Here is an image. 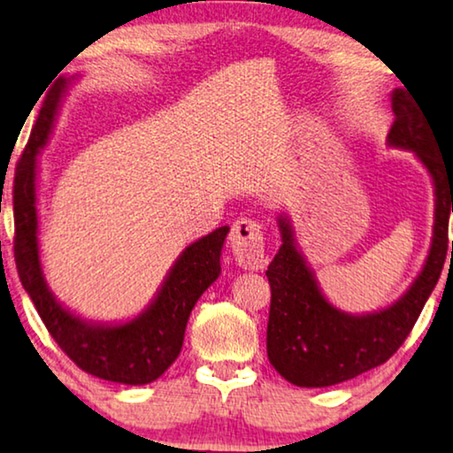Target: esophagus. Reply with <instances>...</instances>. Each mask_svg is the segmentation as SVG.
Listing matches in <instances>:
<instances>
[{"mask_svg":"<svg viewBox=\"0 0 453 453\" xmlns=\"http://www.w3.org/2000/svg\"><path fill=\"white\" fill-rule=\"evenodd\" d=\"M231 250L243 268L259 270L265 264V243L262 225L251 219H239L228 237Z\"/></svg>","mask_w":453,"mask_h":453,"instance_id":"34e87169","label":"esophagus"}]
</instances>
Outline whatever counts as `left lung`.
Here are the masks:
<instances>
[{
  "label": "left lung",
  "mask_w": 453,
  "mask_h": 453,
  "mask_svg": "<svg viewBox=\"0 0 453 453\" xmlns=\"http://www.w3.org/2000/svg\"><path fill=\"white\" fill-rule=\"evenodd\" d=\"M392 111L394 123L386 144L411 150L431 177L435 194L433 237L425 264L392 305L365 313L342 311L321 290L290 216L278 212L282 243L265 270L272 288L265 344L272 367L293 386H336L386 363L411 334L441 276L453 212V160L441 157L435 129L411 90L394 88Z\"/></svg>",
  "instance_id": "8db88e82"
}]
</instances>
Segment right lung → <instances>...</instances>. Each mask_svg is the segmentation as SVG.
Segmentation results:
<instances>
[{
	"label": "right lung",
	"instance_id": "obj_1",
	"mask_svg": "<svg viewBox=\"0 0 453 453\" xmlns=\"http://www.w3.org/2000/svg\"><path fill=\"white\" fill-rule=\"evenodd\" d=\"M80 76L59 78L42 103L14 179V256L22 287L61 350L86 373L101 380L146 386L175 363L197 299L220 276L222 245L231 228L220 226L179 253L150 303L119 321L86 319L49 288L41 259L39 171L41 150L51 138L61 101Z\"/></svg>",
	"mask_w": 453,
	"mask_h": 453
}]
</instances>
